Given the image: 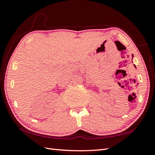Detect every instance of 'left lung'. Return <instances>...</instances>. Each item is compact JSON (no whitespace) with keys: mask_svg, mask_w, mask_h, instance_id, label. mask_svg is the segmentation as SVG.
Returning a JSON list of instances; mask_svg holds the SVG:
<instances>
[{"mask_svg":"<svg viewBox=\"0 0 155 155\" xmlns=\"http://www.w3.org/2000/svg\"><path fill=\"white\" fill-rule=\"evenodd\" d=\"M135 67H136V66H135Z\"/></svg>","mask_w":155,"mask_h":155,"instance_id":"left-lung-1","label":"left lung"}]
</instances>
